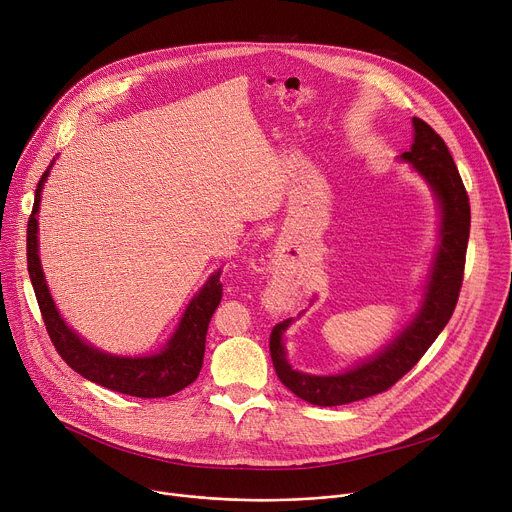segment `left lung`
Returning a JSON list of instances; mask_svg holds the SVG:
<instances>
[{
	"label": "left lung",
	"mask_w": 512,
	"mask_h": 512,
	"mask_svg": "<svg viewBox=\"0 0 512 512\" xmlns=\"http://www.w3.org/2000/svg\"><path fill=\"white\" fill-rule=\"evenodd\" d=\"M414 143L402 153V160L414 164L424 180L435 190L441 203V246L432 264V274L414 322L391 340L379 355L363 361L355 369L340 375L318 377L293 371L285 359L283 332L291 320L277 324L270 332V359L279 379L297 398L313 406H342L359 402L396 385L437 340L451 320L465 270V252L469 240V199L453 157L441 135L414 119Z\"/></svg>",
	"instance_id": "8db88e82"
}]
</instances>
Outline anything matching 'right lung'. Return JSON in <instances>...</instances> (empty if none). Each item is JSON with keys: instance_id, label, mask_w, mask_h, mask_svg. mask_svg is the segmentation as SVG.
<instances>
[{"instance_id": "add662e5", "label": "right lung", "mask_w": 512, "mask_h": 512, "mask_svg": "<svg viewBox=\"0 0 512 512\" xmlns=\"http://www.w3.org/2000/svg\"><path fill=\"white\" fill-rule=\"evenodd\" d=\"M47 176L49 170L41 176L34 190V205L26 227V262L34 295L38 307H41V316L55 350L75 373H80L82 377L102 387L125 393V396L166 398L172 396V393L182 391L199 377L203 367L209 322L223 297V285L219 283L221 272H215L207 281V285L201 289V293L190 301L176 334L160 355L129 359L112 357L106 355V352L96 350L75 332H71L61 320L47 289L41 260H38L36 213Z\"/></svg>"}]
</instances>
